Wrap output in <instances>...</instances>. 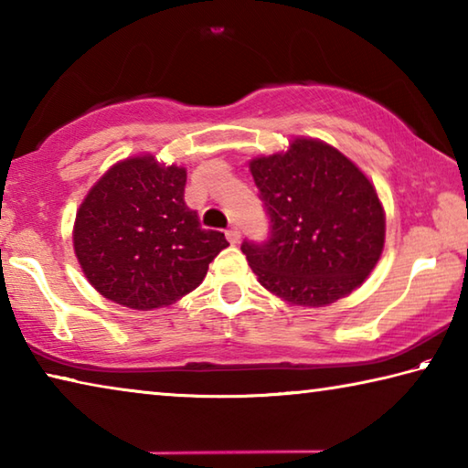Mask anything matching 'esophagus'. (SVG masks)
Here are the masks:
<instances>
[{
	"instance_id": "34e87169",
	"label": "esophagus",
	"mask_w": 468,
	"mask_h": 468,
	"mask_svg": "<svg viewBox=\"0 0 468 468\" xmlns=\"http://www.w3.org/2000/svg\"><path fill=\"white\" fill-rule=\"evenodd\" d=\"M227 239L231 241V243H239V239H241V231L237 227H229L227 229Z\"/></svg>"
}]
</instances>
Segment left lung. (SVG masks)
<instances>
[{
	"instance_id": "8db88e82",
	"label": "left lung",
	"mask_w": 468,
	"mask_h": 468,
	"mask_svg": "<svg viewBox=\"0 0 468 468\" xmlns=\"http://www.w3.org/2000/svg\"><path fill=\"white\" fill-rule=\"evenodd\" d=\"M250 171L271 217V239L243 241L258 282L291 305L324 307L361 287L379 262L386 212L357 165L315 138L256 156Z\"/></svg>"
}]
</instances>
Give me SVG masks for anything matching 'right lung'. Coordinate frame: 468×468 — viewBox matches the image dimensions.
Returning a JSON list of instances; mask_svg holds the SVG:
<instances>
[{
    "label": "right lung",
    "mask_w": 468,
    "mask_h": 468,
    "mask_svg": "<svg viewBox=\"0 0 468 468\" xmlns=\"http://www.w3.org/2000/svg\"><path fill=\"white\" fill-rule=\"evenodd\" d=\"M187 173L136 154L115 163L76 212L74 251L109 301L130 310L176 303L204 281L225 233L204 229L184 200Z\"/></svg>",
    "instance_id": "obj_1"
}]
</instances>
